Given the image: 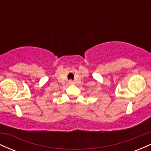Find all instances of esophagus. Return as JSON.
<instances>
[{
    "label": "esophagus",
    "mask_w": 151,
    "mask_h": 151,
    "mask_svg": "<svg viewBox=\"0 0 151 151\" xmlns=\"http://www.w3.org/2000/svg\"><path fill=\"white\" fill-rule=\"evenodd\" d=\"M69 83H70V84H74V81L72 80H70L69 81Z\"/></svg>",
    "instance_id": "esophagus-1"
}]
</instances>
